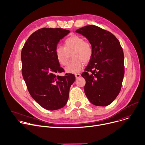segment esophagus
<instances>
[{
    "label": "esophagus",
    "instance_id": "obj_1",
    "mask_svg": "<svg viewBox=\"0 0 145 145\" xmlns=\"http://www.w3.org/2000/svg\"><path fill=\"white\" fill-rule=\"evenodd\" d=\"M75 78H78L79 77H81V74H75Z\"/></svg>",
    "mask_w": 145,
    "mask_h": 145
}]
</instances>
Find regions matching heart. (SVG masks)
<instances>
[{
  "label": "heart",
  "mask_w": 145,
  "mask_h": 145,
  "mask_svg": "<svg viewBox=\"0 0 145 145\" xmlns=\"http://www.w3.org/2000/svg\"><path fill=\"white\" fill-rule=\"evenodd\" d=\"M55 54L58 63L62 65H67L70 54L73 59L66 67L65 71L68 73H77L83 66L84 62L88 63L93 55L91 44L79 35H72L66 39L64 46L58 45Z\"/></svg>",
  "instance_id": "obj_1"
}]
</instances>
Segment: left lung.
Segmentation results:
<instances>
[{"mask_svg": "<svg viewBox=\"0 0 145 145\" xmlns=\"http://www.w3.org/2000/svg\"><path fill=\"white\" fill-rule=\"evenodd\" d=\"M93 48V57L81 75L86 80L84 92L92 104L106 106L115 100L122 86L125 65L119 40L113 33L95 25L77 29Z\"/></svg>", "mask_w": 145, "mask_h": 145, "instance_id": "1", "label": "left lung"}]
</instances>
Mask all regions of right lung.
<instances>
[{
  "label": "right lung",
  "mask_w": 145,
  "mask_h": 145,
  "mask_svg": "<svg viewBox=\"0 0 145 145\" xmlns=\"http://www.w3.org/2000/svg\"><path fill=\"white\" fill-rule=\"evenodd\" d=\"M70 31L43 27L33 32L21 52L22 72L31 97L45 109L56 110L67 104L74 74L64 72L58 62L55 50L60 39Z\"/></svg>",
  "instance_id": "right-lung-1"
}]
</instances>
